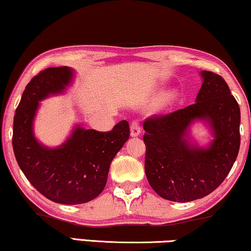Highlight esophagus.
I'll list each match as a JSON object with an SVG mask.
<instances>
[{
    "label": "esophagus",
    "mask_w": 251,
    "mask_h": 251,
    "mask_svg": "<svg viewBox=\"0 0 251 251\" xmlns=\"http://www.w3.org/2000/svg\"><path fill=\"white\" fill-rule=\"evenodd\" d=\"M141 133V126H139L138 121H132L131 126H130V136L131 137H137Z\"/></svg>",
    "instance_id": "obj_1"
}]
</instances>
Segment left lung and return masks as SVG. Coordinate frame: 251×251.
I'll use <instances>...</instances> for the list:
<instances>
[{"mask_svg": "<svg viewBox=\"0 0 251 251\" xmlns=\"http://www.w3.org/2000/svg\"><path fill=\"white\" fill-rule=\"evenodd\" d=\"M201 76L203 84L194 105L150 118L143 125L149 183L160 197L178 203L203 198L217 189L240 149L239 103L223 77L205 70ZM200 121L213 135L205 147L190 136V126Z\"/></svg>", "mask_w": 251, "mask_h": 251, "instance_id": "obj_1", "label": "left lung"}]
</instances>
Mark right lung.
<instances>
[{"mask_svg":"<svg viewBox=\"0 0 251 251\" xmlns=\"http://www.w3.org/2000/svg\"><path fill=\"white\" fill-rule=\"evenodd\" d=\"M74 78L69 67L48 68L32 78L16 109L12 133L16 160L26 178L48 200L68 205L87 203L101 194L110 162L130 136L129 123L123 120L109 132L75 126L56 148L38 141L33 122L40 101L63 94Z\"/></svg>","mask_w":251,"mask_h":251,"instance_id":"obj_1","label":"right lung"}]
</instances>
